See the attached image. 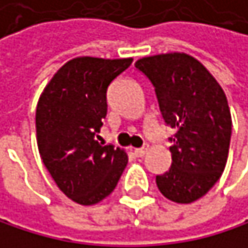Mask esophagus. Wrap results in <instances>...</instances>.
Returning a JSON list of instances; mask_svg holds the SVG:
<instances>
[{
	"mask_svg": "<svg viewBox=\"0 0 248 248\" xmlns=\"http://www.w3.org/2000/svg\"><path fill=\"white\" fill-rule=\"evenodd\" d=\"M148 151H149V145H143L142 148H138V149H134V154L138 155V156H145Z\"/></svg>",
	"mask_w": 248,
	"mask_h": 248,
	"instance_id": "esophagus-1",
	"label": "esophagus"
}]
</instances>
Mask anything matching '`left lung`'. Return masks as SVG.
<instances>
[{
  "label": "left lung",
  "instance_id": "left-lung-1",
  "mask_svg": "<svg viewBox=\"0 0 248 248\" xmlns=\"http://www.w3.org/2000/svg\"><path fill=\"white\" fill-rule=\"evenodd\" d=\"M134 66L154 84L163 118L176 130L171 167L156 176V186L167 200L191 204L213 188L226 166L232 118L225 92L186 53L146 56Z\"/></svg>",
  "mask_w": 248,
  "mask_h": 248
}]
</instances>
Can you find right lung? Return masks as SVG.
<instances>
[{
  "label": "right lung",
  "instance_id": "obj_1",
  "mask_svg": "<svg viewBox=\"0 0 248 248\" xmlns=\"http://www.w3.org/2000/svg\"><path fill=\"white\" fill-rule=\"evenodd\" d=\"M133 59L81 56L62 66L36 105V143L57 188L79 205L110 195L128 163L124 149L94 139L103 125L106 90Z\"/></svg>",
  "mask_w": 248,
  "mask_h": 248
}]
</instances>
